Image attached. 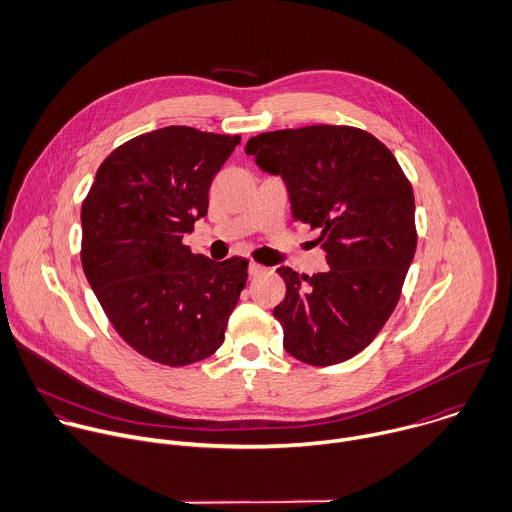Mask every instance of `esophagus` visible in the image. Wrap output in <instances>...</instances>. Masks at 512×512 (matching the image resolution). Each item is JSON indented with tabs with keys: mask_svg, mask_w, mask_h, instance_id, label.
<instances>
[{
	"mask_svg": "<svg viewBox=\"0 0 512 512\" xmlns=\"http://www.w3.org/2000/svg\"><path fill=\"white\" fill-rule=\"evenodd\" d=\"M263 273H267V267H263V265L255 263V261L249 263V275L251 277H257V275H263Z\"/></svg>",
	"mask_w": 512,
	"mask_h": 512,
	"instance_id": "1",
	"label": "esophagus"
}]
</instances>
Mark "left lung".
Returning <instances> with one entry per match:
<instances>
[{"mask_svg": "<svg viewBox=\"0 0 512 512\" xmlns=\"http://www.w3.org/2000/svg\"><path fill=\"white\" fill-rule=\"evenodd\" d=\"M255 163L281 175L295 221L319 229L327 273L279 267L287 295L273 315L285 351L315 367L361 353L395 311L417 249L415 195L395 155L349 125L251 137Z\"/></svg>", "mask_w": 512, "mask_h": 512, "instance_id": "obj_1", "label": "left lung"}]
</instances>
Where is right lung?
Here are the masks:
<instances>
[{
	"label": "right lung",
	"mask_w": 512,
	"mask_h": 512,
	"mask_svg": "<svg viewBox=\"0 0 512 512\" xmlns=\"http://www.w3.org/2000/svg\"><path fill=\"white\" fill-rule=\"evenodd\" d=\"M239 141L185 125L137 135L105 157L81 205L83 273L113 329L155 363L211 357L247 283V259L183 245Z\"/></svg>",
	"instance_id": "right-lung-1"
}]
</instances>
